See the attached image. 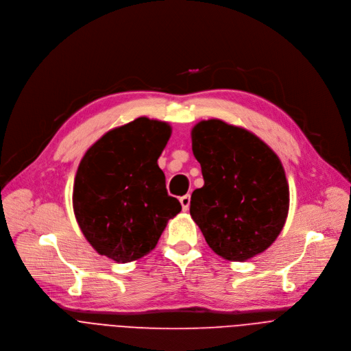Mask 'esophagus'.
Segmentation results:
<instances>
[{
	"mask_svg": "<svg viewBox=\"0 0 351 351\" xmlns=\"http://www.w3.org/2000/svg\"><path fill=\"white\" fill-rule=\"evenodd\" d=\"M180 202H181V206H182V210L184 212H186V210L189 208V203H191V195H184L180 197Z\"/></svg>",
	"mask_w": 351,
	"mask_h": 351,
	"instance_id": "1",
	"label": "esophagus"
}]
</instances>
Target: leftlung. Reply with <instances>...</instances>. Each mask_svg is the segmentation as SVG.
Returning <instances> with one entry per match:
<instances>
[{"label": "left lung", "mask_w": 351, "mask_h": 351, "mask_svg": "<svg viewBox=\"0 0 351 351\" xmlns=\"http://www.w3.org/2000/svg\"><path fill=\"white\" fill-rule=\"evenodd\" d=\"M204 185L191 196V216L207 245L231 261L264 252L282 231L289 186L281 160L258 136L212 119L192 130Z\"/></svg>", "instance_id": "obj_1"}]
</instances>
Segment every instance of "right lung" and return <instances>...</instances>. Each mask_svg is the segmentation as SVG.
Masks as SVG:
<instances>
[{
	"instance_id": "right-lung-1",
	"label": "right lung",
	"mask_w": 351,
	"mask_h": 351,
	"mask_svg": "<svg viewBox=\"0 0 351 351\" xmlns=\"http://www.w3.org/2000/svg\"><path fill=\"white\" fill-rule=\"evenodd\" d=\"M170 134L167 123L138 117L106 132L82 159L73 208L82 232L99 254L117 263L141 258L181 212L158 166Z\"/></svg>"
}]
</instances>
